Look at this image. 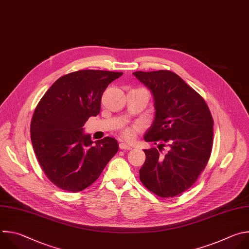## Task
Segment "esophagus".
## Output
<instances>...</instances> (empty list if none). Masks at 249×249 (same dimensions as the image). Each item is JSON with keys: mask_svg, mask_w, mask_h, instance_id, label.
Instances as JSON below:
<instances>
[{"mask_svg": "<svg viewBox=\"0 0 249 249\" xmlns=\"http://www.w3.org/2000/svg\"><path fill=\"white\" fill-rule=\"evenodd\" d=\"M120 148L123 149V150H130V149H132V147L126 143H120Z\"/></svg>", "mask_w": 249, "mask_h": 249, "instance_id": "1", "label": "esophagus"}]
</instances>
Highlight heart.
I'll return each mask as SVG.
<instances>
[{
    "label": "heart",
    "mask_w": 249,
    "mask_h": 249,
    "mask_svg": "<svg viewBox=\"0 0 249 249\" xmlns=\"http://www.w3.org/2000/svg\"><path fill=\"white\" fill-rule=\"evenodd\" d=\"M139 130H140V126L138 124H134V125H131V126L124 127L122 130V134L125 139L131 140L136 136V134Z\"/></svg>",
    "instance_id": "obj_1"
}]
</instances>
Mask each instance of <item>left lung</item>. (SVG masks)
Listing matches in <instances>:
<instances>
[{
	"label": "left lung",
	"mask_w": 249,
	"mask_h": 249,
	"mask_svg": "<svg viewBox=\"0 0 249 249\" xmlns=\"http://www.w3.org/2000/svg\"><path fill=\"white\" fill-rule=\"evenodd\" d=\"M150 90L155 117L144 134L146 142L166 143L161 155L156 148L144 149L139 170L141 182L160 197L177 196L188 189L205 169L213 145V118L203 98L170 71L132 73ZM160 150V149H159Z\"/></svg>",
	"instance_id": "left-lung-1"
}]
</instances>
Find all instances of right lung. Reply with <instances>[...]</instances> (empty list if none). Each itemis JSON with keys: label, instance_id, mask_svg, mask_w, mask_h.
Here are the masks:
<instances>
[{"label": "right lung", "instance_id": "obj_1", "mask_svg": "<svg viewBox=\"0 0 249 249\" xmlns=\"http://www.w3.org/2000/svg\"><path fill=\"white\" fill-rule=\"evenodd\" d=\"M123 72L84 70L60 77L38 103L30 125L37 160L58 187L77 192L91 185L119 150L113 137L92 141L83 125L100 113L107 86Z\"/></svg>", "mask_w": 249, "mask_h": 249}]
</instances>
